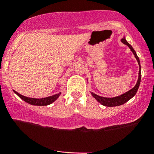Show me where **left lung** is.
I'll return each mask as SVG.
<instances>
[{
	"label": "left lung",
	"instance_id": "obj_1",
	"mask_svg": "<svg viewBox=\"0 0 154 154\" xmlns=\"http://www.w3.org/2000/svg\"><path fill=\"white\" fill-rule=\"evenodd\" d=\"M121 42L124 45H127L128 47H129V49L131 50V51L133 52L134 54L135 58L137 60L138 64H139L140 66V70H139V76H138V80L137 82L136 85L133 88H131V90H129L127 92H126L125 94H122V95H120L118 96H116V97H112V98H107V97H103V96H100L97 94H94L93 92H91V95L93 96V97L95 98L96 100L98 101L100 104H102V105L106 106V107H116V106H120L124 104V103L127 102L129 99H131V98L134 97L135 94H136L138 88H139V86L140 84V80H141V66H140V59L138 58L137 55L135 50L133 49V47L131 46L130 44L128 43V42L126 41L125 37L121 39Z\"/></svg>",
	"mask_w": 154,
	"mask_h": 154
}]
</instances>
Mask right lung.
<instances>
[{"mask_svg": "<svg viewBox=\"0 0 154 154\" xmlns=\"http://www.w3.org/2000/svg\"><path fill=\"white\" fill-rule=\"evenodd\" d=\"M13 91L17 94L20 99H22L23 100H24L25 102L28 103V104H31V105H36V106H47L49 104H52V102H55L57 99L59 97V96L60 95V93L55 94V95L48 96V97L42 98V99H35V98H29L24 96L21 94H20L19 93H17V91L13 90Z\"/></svg>", "mask_w": 154, "mask_h": 154, "instance_id": "obj_1", "label": "right lung"}]
</instances>
